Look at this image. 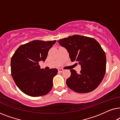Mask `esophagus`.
Returning a JSON list of instances; mask_svg holds the SVG:
<instances>
[{
  "label": "esophagus",
  "mask_w": 120,
  "mask_h": 120,
  "mask_svg": "<svg viewBox=\"0 0 120 120\" xmlns=\"http://www.w3.org/2000/svg\"><path fill=\"white\" fill-rule=\"evenodd\" d=\"M58 70L59 72H62L63 71V69H62V68H59Z\"/></svg>",
  "instance_id": "obj_1"
}]
</instances>
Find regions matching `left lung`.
I'll list each match as a JSON object with an SVG mask.
<instances>
[{
	"label": "left lung",
	"instance_id": "1",
	"mask_svg": "<svg viewBox=\"0 0 120 120\" xmlns=\"http://www.w3.org/2000/svg\"><path fill=\"white\" fill-rule=\"evenodd\" d=\"M58 42L68 51L71 62L81 65L79 73L70 70L71 75L66 81L68 87L80 93L94 90L106 71V56L100 44L94 39L79 35L60 39Z\"/></svg>",
	"mask_w": 120,
	"mask_h": 120
}]
</instances>
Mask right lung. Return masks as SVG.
<instances>
[{
    "instance_id": "1",
    "label": "right lung",
    "mask_w": 120,
    "mask_h": 120,
    "mask_svg": "<svg viewBox=\"0 0 120 120\" xmlns=\"http://www.w3.org/2000/svg\"><path fill=\"white\" fill-rule=\"evenodd\" d=\"M56 40H34L21 45L11 57V72L16 85L22 92L31 97L46 94L53 86L56 68L40 69L39 62H45L50 49Z\"/></svg>"
}]
</instances>
